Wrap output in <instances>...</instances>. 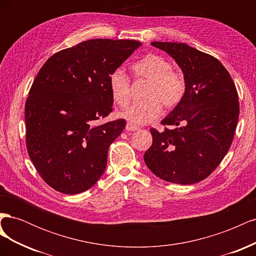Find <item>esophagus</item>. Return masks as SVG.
Masks as SVG:
<instances>
[{
  "label": "esophagus",
  "instance_id": "esophagus-1",
  "mask_svg": "<svg viewBox=\"0 0 256 256\" xmlns=\"http://www.w3.org/2000/svg\"><path fill=\"white\" fill-rule=\"evenodd\" d=\"M140 128H138V126H134V125H132V124L131 122H128L127 125H126V130L127 131H136V130H138Z\"/></svg>",
  "mask_w": 256,
  "mask_h": 256
}]
</instances>
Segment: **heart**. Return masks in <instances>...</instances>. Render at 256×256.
I'll use <instances>...</instances> for the list:
<instances>
[{"label": "heart", "instance_id": "b5f03b06", "mask_svg": "<svg viewBox=\"0 0 256 256\" xmlns=\"http://www.w3.org/2000/svg\"><path fill=\"white\" fill-rule=\"evenodd\" d=\"M136 79L148 82L143 102L127 106L120 113L122 118L136 125L154 120L160 114L162 105L172 109L180 104L186 94L184 78L173 72V65L164 58L150 54L138 60L132 67ZM109 86L114 102L120 106H126L130 100V79L120 68L110 74Z\"/></svg>", "mask_w": 256, "mask_h": 256}]
</instances>
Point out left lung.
Returning a JSON list of instances; mask_svg holds the SVG:
<instances>
[{"instance_id":"1","label":"left lung","mask_w":256,"mask_h":256,"mask_svg":"<svg viewBox=\"0 0 256 256\" xmlns=\"http://www.w3.org/2000/svg\"><path fill=\"white\" fill-rule=\"evenodd\" d=\"M152 46L166 51L180 67L186 94L161 122L176 128L164 132L150 129L152 144L144 161L166 182L196 184L212 173L233 142L239 115L237 90L226 67L209 54L186 44L154 42Z\"/></svg>"}]
</instances>
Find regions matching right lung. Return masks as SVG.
I'll use <instances>...</instances> for the list:
<instances>
[{
  "mask_svg": "<svg viewBox=\"0 0 256 256\" xmlns=\"http://www.w3.org/2000/svg\"><path fill=\"white\" fill-rule=\"evenodd\" d=\"M142 44L90 40L46 62L26 102V141L37 172L50 187L76 194L104 174L108 150L125 120L100 125L112 112L110 74Z\"/></svg>",
  "mask_w": 256,
  "mask_h": 256,
  "instance_id": "obj_1",
  "label": "right lung"
}]
</instances>
